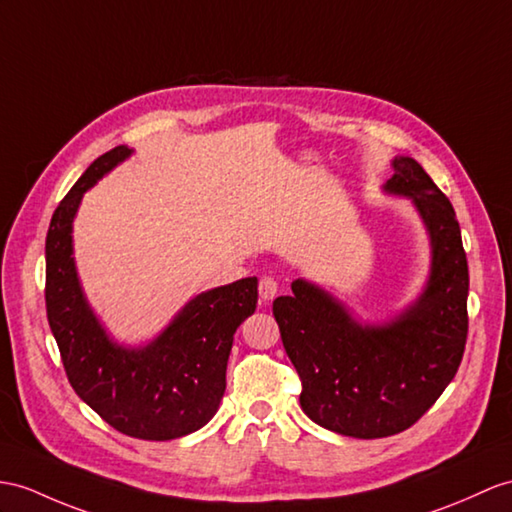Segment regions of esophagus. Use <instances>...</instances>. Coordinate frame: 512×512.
<instances>
[{"instance_id":"esophagus-1","label":"esophagus","mask_w":512,"mask_h":512,"mask_svg":"<svg viewBox=\"0 0 512 512\" xmlns=\"http://www.w3.org/2000/svg\"><path fill=\"white\" fill-rule=\"evenodd\" d=\"M278 289H280L278 280L271 278V276H263V278H260V282H258V293H260V299H263L265 304L271 302V299L278 295Z\"/></svg>"}]
</instances>
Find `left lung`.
<instances>
[{
  "label": "left lung",
  "mask_w": 512,
  "mask_h": 512,
  "mask_svg": "<svg viewBox=\"0 0 512 512\" xmlns=\"http://www.w3.org/2000/svg\"><path fill=\"white\" fill-rule=\"evenodd\" d=\"M384 191L413 199L430 234V278L413 306L369 326L302 278L293 295L273 299L282 345L302 380V410L354 439H382L421 419L456 376L469 328V269L450 199L408 156L393 160Z\"/></svg>",
  "instance_id": "left-lung-1"
}]
</instances>
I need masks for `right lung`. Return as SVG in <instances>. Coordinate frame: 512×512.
Returning a JSON list of instances; mask_svg holds the SVG:
<instances>
[{
	"mask_svg": "<svg viewBox=\"0 0 512 512\" xmlns=\"http://www.w3.org/2000/svg\"><path fill=\"white\" fill-rule=\"evenodd\" d=\"M130 154V147L119 145L93 160L54 210L45 241L47 321L80 400L121 434L171 441L206 426L217 413L234 332L254 315L258 280L199 293L143 347L112 341L82 293L71 230L82 195Z\"/></svg>",
	"mask_w": 512,
	"mask_h": 512,
	"instance_id": "add662e5",
	"label": "right lung"
}]
</instances>
